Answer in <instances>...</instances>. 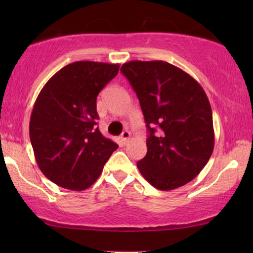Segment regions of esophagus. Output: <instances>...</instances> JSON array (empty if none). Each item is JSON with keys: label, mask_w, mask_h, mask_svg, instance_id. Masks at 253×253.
I'll use <instances>...</instances> for the list:
<instances>
[{"label": "esophagus", "mask_w": 253, "mask_h": 253, "mask_svg": "<svg viewBox=\"0 0 253 253\" xmlns=\"http://www.w3.org/2000/svg\"><path fill=\"white\" fill-rule=\"evenodd\" d=\"M130 139V132L129 131H123L122 134H121V141L126 145Z\"/></svg>", "instance_id": "obj_1"}]
</instances>
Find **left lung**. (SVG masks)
Returning <instances> with one entry per match:
<instances>
[{
  "instance_id": "left-lung-1",
  "label": "left lung",
  "mask_w": 253,
  "mask_h": 253,
  "mask_svg": "<svg viewBox=\"0 0 253 253\" xmlns=\"http://www.w3.org/2000/svg\"><path fill=\"white\" fill-rule=\"evenodd\" d=\"M139 99L148 136L137 162L144 178L162 191L192 181L214 148L209 98L195 78L165 61H130L121 68Z\"/></svg>"
}]
</instances>
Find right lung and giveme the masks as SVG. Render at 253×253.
Masks as SVG:
<instances>
[{"instance_id":"obj_1","label":"right lung","mask_w":253,"mask_h":253,"mask_svg":"<svg viewBox=\"0 0 253 253\" xmlns=\"http://www.w3.org/2000/svg\"><path fill=\"white\" fill-rule=\"evenodd\" d=\"M119 69L103 62H74L38 95L30 119L31 144L40 170L61 188H89L119 147L95 126L96 96Z\"/></svg>"}]
</instances>
